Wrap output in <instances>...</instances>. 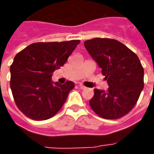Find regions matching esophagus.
<instances>
[{"label": "esophagus", "mask_w": 154, "mask_h": 154, "mask_svg": "<svg viewBox=\"0 0 154 154\" xmlns=\"http://www.w3.org/2000/svg\"><path fill=\"white\" fill-rule=\"evenodd\" d=\"M78 86L80 87V89H86V87L84 86L83 85H79Z\"/></svg>", "instance_id": "obj_1"}]
</instances>
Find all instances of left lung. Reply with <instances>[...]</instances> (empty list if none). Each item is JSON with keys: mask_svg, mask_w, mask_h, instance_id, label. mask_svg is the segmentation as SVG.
<instances>
[{"mask_svg": "<svg viewBox=\"0 0 154 154\" xmlns=\"http://www.w3.org/2000/svg\"><path fill=\"white\" fill-rule=\"evenodd\" d=\"M107 81L106 91L94 89L89 105L105 119H117L135 106L144 88V69L138 57L114 39L94 38L84 42Z\"/></svg>", "mask_w": 154, "mask_h": 154, "instance_id": "left-lung-1", "label": "left lung"}]
</instances>
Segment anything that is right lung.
Returning a JSON list of instances; mask_svg holds the SVG:
<instances>
[{
  "label": "right lung",
  "instance_id": "right-lung-1",
  "mask_svg": "<svg viewBox=\"0 0 154 154\" xmlns=\"http://www.w3.org/2000/svg\"><path fill=\"white\" fill-rule=\"evenodd\" d=\"M79 43V40L37 42L15 56L10 66V88L16 105L26 117L49 119L65 104L74 83L68 81L60 85L51 78Z\"/></svg>",
  "mask_w": 154,
  "mask_h": 154
}]
</instances>
